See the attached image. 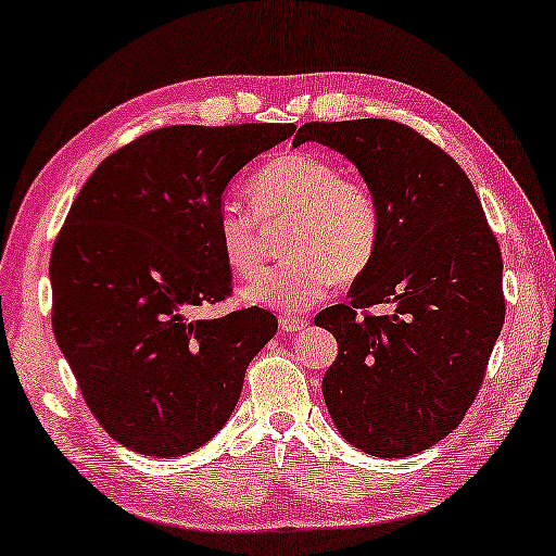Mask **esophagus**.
Masks as SVG:
<instances>
[{"label":"esophagus","instance_id":"obj_1","mask_svg":"<svg viewBox=\"0 0 556 556\" xmlns=\"http://www.w3.org/2000/svg\"><path fill=\"white\" fill-rule=\"evenodd\" d=\"M280 323V329L288 334H295V332H303V329L309 327V319L307 317H293V315H286L278 319Z\"/></svg>","mask_w":556,"mask_h":556}]
</instances>
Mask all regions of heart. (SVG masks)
<instances>
[{
	"label": "heart",
	"mask_w": 556,
	"mask_h": 556,
	"mask_svg": "<svg viewBox=\"0 0 556 556\" xmlns=\"http://www.w3.org/2000/svg\"><path fill=\"white\" fill-rule=\"evenodd\" d=\"M253 210L266 224L290 222V258L241 290L249 305L303 313L323 300L337 280H354L371 266L381 243V207L364 180L346 178L327 155L283 153L263 163L249 180ZM214 237L227 266L241 278L256 276L266 241L255 214L224 200L214 217Z\"/></svg>",
	"instance_id": "heart-1"
}]
</instances>
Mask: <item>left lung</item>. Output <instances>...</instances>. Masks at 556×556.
<instances>
[{
    "instance_id": "left-lung-1",
    "label": "left lung",
    "mask_w": 556,
    "mask_h": 556,
    "mask_svg": "<svg viewBox=\"0 0 556 556\" xmlns=\"http://www.w3.org/2000/svg\"><path fill=\"white\" fill-rule=\"evenodd\" d=\"M352 161L381 207V243L346 305L315 317L334 334L323 395L337 432L371 456L401 459L444 440L479 393L505 319L503 256L471 180L452 155L391 119L309 122ZM391 304L393 316L356 318Z\"/></svg>"
}]
</instances>
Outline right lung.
Here are the masks:
<instances>
[{"instance_id": "right-lung-1", "label": "right lung", "mask_w": 556, "mask_h": 556, "mask_svg": "<svg viewBox=\"0 0 556 556\" xmlns=\"http://www.w3.org/2000/svg\"><path fill=\"white\" fill-rule=\"evenodd\" d=\"M293 124L165 126L104 159L51 253L53 334L106 434L146 456L210 442L239 403L268 309L194 319L229 295L214 237L229 180Z\"/></svg>"}]
</instances>
